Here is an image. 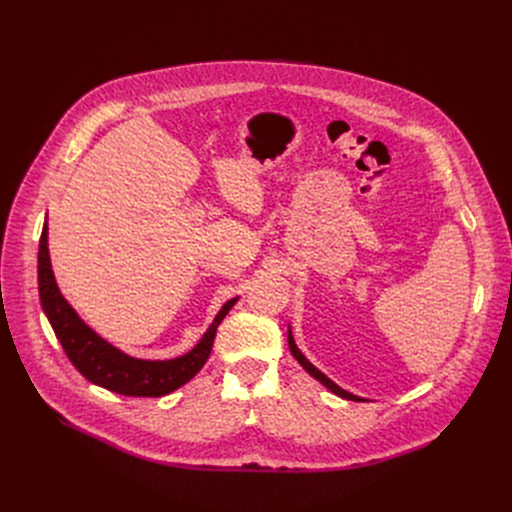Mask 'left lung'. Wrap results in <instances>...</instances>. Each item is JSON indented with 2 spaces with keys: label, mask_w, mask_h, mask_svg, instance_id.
I'll use <instances>...</instances> for the list:
<instances>
[{
  "label": "left lung",
  "mask_w": 512,
  "mask_h": 512,
  "mask_svg": "<svg viewBox=\"0 0 512 512\" xmlns=\"http://www.w3.org/2000/svg\"><path fill=\"white\" fill-rule=\"evenodd\" d=\"M288 346H290V353H292V357L297 359L299 363H301V367L311 375V378H315L319 384H324L330 392H334L336 396H340V398H346V400H357V402H365L367 398H363V396H357V394H353V392H348V390H344V388H340L336 382H332L326 373H321L303 353H301V348L297 346V342H294V336H292V330H290V326H288Z\"/></svg>",
  "instance_id": "1"
}]
</instances>
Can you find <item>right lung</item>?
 Listing matches in <instances>:
<instances>
[{"instance_id":"obj_1","label":"right lung","mask_w":512,"mask_h":512,"mask_svg":"<svg viewBox=\"0 0 512 512\" xmlns=\"http://www.w3.org/2000/svg\"><path fill=\"white\" fill-rule=\"evenodd\" d=\"M39 299L45 317L56 332L64 353L85 378L110 392L124 396H166L191 382L209 359L215 330L236 305L238 297L226 301L191 351L174 359H137L101 338L87 326L74 307L64 299L51 270L47 247V218L39 240Z\"/></svg>"}]
</instances>
